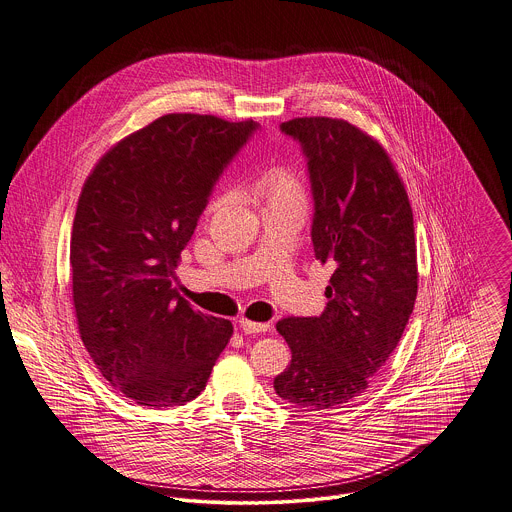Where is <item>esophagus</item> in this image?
Returning <instances> with one entry per match:
<instances>
[{"label":"esophagus","instance_id":"esophagus-1","mask_svg":"<svg viewBox=\"0 0 512 512\" xmlns=\"http://www.w3.org/2000/svg\"><path fill=\"white\" fill-rule=\"evenodd\" d=\"M239 326H241V330L245 334H259V332H267L269 330L267 322H253V320H247V318H241Z\"/></svg>","mask_w":512,"mask_h":512}]
</instances>
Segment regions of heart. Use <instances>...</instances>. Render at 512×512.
I'll return each instance as SVG.
<instances>
[{
  "mask_svg": "<svg viewBox=\"0 0 512 512\" xmlns=\"http://www.w3.org/2000/svg\"><path fill=\"white\" fill-rule=\"evenodd\" d=\"M253 194L265 204H304L306 190L300 172L289 164H275L267 168L253 182ZM223 196H216L210 208L221 206Z\"/></svg>",
  "mask_w": 512,
  "mask_h": 512,
  "instance_id": "1",
  "label": "heart"
}]
</instances>
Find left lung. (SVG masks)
<instances>
[{
	"label": "left lung",
	"instance_id": "8db88e82",
	"mask_svg": "<svg viewBox=\"0 0 512 512\" xmlns=\"http://www.w3.org/2000/svg\"><path fill=\"white\" fill-rule=\"evenodd\" d=\"M281 131L308 158L314 253L336 269L320 316L277 322L291 362L273 389L320 411L367 391L403 336L417 298L413 212L389 154L356 125L298 117Z\"/></svg>",
	"mask_w": 512,
	"mask_h": 512
}]
</instances>
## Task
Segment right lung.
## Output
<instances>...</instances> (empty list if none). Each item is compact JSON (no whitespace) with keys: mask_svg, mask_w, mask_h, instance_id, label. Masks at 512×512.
I'll return each instance as SVG.
<instances>
[{"mask_svg":"<svg viewBox=\"0 0 512 512\" xmlns=\"http://www.w3.org/2000/svg\"><path fill=\"white\" fill-rule=\"evenodd\" d=\"M249 121L170 113L97 162L70 237L72 302L101 375L137 405H184L206 387L233 336L174 287L218 176L255 131Z\"/></svg>","mask_w":512,"mask_h":512,"instance_id":"obj_1","label":"right lung"}]
</instances>
